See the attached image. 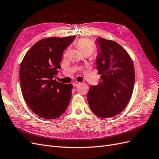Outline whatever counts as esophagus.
Instances as JSON below:
<instances>
[{
	"mask_svg": "<svg viewBox=\"0 0 159 159\" xmlns=\"http://www.w3.org/2000/svg\"><path fill=\"white\" fill-rule=\"evenodd\" d=\"M80 84V83H79L78 81H74V82L73 83V86H74V87H76V86Z\"/></svg>",
	"mask_w": 159,
	"mask_h": 159,
	"instance_id": "esophagus-1",
	"label": "esophagus"
}]
</instances>
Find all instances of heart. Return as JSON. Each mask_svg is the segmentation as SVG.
I'll list each match as a JSON object with an SVG mask.
<instances>
[{
	"label": "heart",
	"instance_id": "heart-1",
	"mask_svg": "<svg viewBox=\"0 0 159 159\" xmlns=\"http://www.w3.org/2000/svg\"><path fill=\"white\" fill-rule=\"evenodd\" d=\"M75 46L77 47L81 54L90 55L95 50V45L94 43L87 38H81L75 42ZM67 51L65 54H66Z\"/></svg>",
	"mask_w": 159,
	"mask_h": 159
}]
</instances>
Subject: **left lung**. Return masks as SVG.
<instances>
[{
  "instance_id": "1",
  "label": "left lung",
  "mask_w": 159,
  "mask_h": 159,
  "mask_svg": "<svg viewBox=\"0 0 159 159\" xmlns=\"http://www.w3.org/2000/svg\"><path fill=\"white\" fill-rule=\"evenodd\" d=\"M101 51L96 59L99 82L90 86L87 95L92 112L102 118H109L123 111L128 105L134 84L131 57L118 43L98 38Z\"/></svg>"
}]
</instances>
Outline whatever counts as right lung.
Wrapping results in <instances>:
<instances>
[{"mask_svg":"<svg viewBox=\"0 0 159 159\" xmlns=\"http://www.w3.org/2000/svg\"><path fill=\"white\" fill-rule=\"evenodd\" d=\"M75 36L50 37L37 42L27 52L20 67V83L25 102L38 116L53 119L68 107L71 97V84L54 80L64 50Z\"/></svg>","mask_w":159,"mask_h":159,"instance_id":"right-lung-1","label":"right lung"}]
</instances>
